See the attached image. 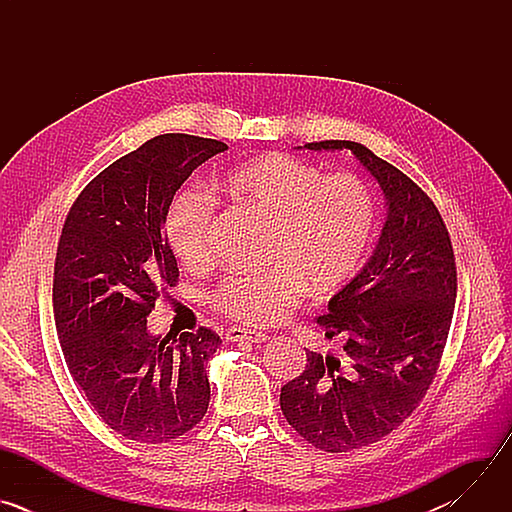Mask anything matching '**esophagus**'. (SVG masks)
<instances>
[{
    "instance_id": "34e87169",
    "label": "esophagus",
    "mask_w": 512,
    "mask_h": 512,
    "mask_svg": "<svg viewBox=\"0 0 512 512\" xmlns=\"http://www.w3.org/2000/svg\"><path fill=\"white\" fill-rule=\"evenodd\" d=\"M227 340H231V342H255V344H261V342L269 340V336L265 332L233 326V328L227 330Z\"/></svg>"
}]
</instances>
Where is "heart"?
Here are the masks:
<instances>
[{
    "mask_svg": "<svg viewBox=\"0 0 512 512\" xmlns=\"http://www.w3.org/2000/svg\"><path fill=\"white\" fill-rule=\"evenodd\" d=\"M221 190L271 225L267 259L273 265L257 275H229L210 294V304L235 320L275 324L306 287L316 296L336 291L371 245L377 206L358 176H324L312 162L271 152L231 168ZM212 218L214 200L206 190H184L172 202L166 237L186 267L210 261Z\"/></svg>",
    "mask_w": 512,
    "mask_h": 512,
    "instance_id": "obj_1",
    "label": "heart"
}]
</instances>
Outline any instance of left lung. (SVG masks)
Masks as SVG:
<instances>
[{
  "instance_id": "8db88e82",
  "label": "left lung",
  "mask_w": 512,
  "mask_h": 512,
  "mask_svg": "<svg viewBox=\"0 0 512 512\" xmlns=\"http://www.w3.org/2000/svg\"><path fill=\"white\" fill-rule=\"evenodd\" d=\"M304 148L352 152L387 206L373 255L318 318L342 354L308 352L306 371L279 395L287 423L308 444L338 454L383 440L425 397L454 316L456 257L442 214L401 170L356 141Z\"/></svg>"
}]
</instances>
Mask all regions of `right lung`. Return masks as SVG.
Segmentation results:
<instances>
[{"label":"right lung","mask_w":512,"mask_h":512,"mask_svg":"<svg viewBox=\"0 0 512 512\" xmlns=\"http://www.w3.org/2000/svg\"><path fill=\"white\" fill-rule=\"evenodd\" d=\"M229 145L164 133L105 168L70 206L58 241L52 304L66 367L119 435L164 444L206 413V362L221 346L208 328L170 338L148 330L178 281L166 218L176 190Z\"/></svg>","instance_id":"1"}]
</instances>
